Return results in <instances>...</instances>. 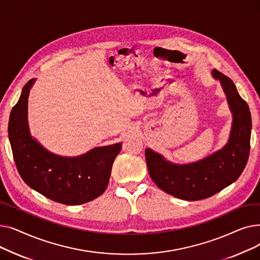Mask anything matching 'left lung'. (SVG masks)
Wrapping results in <instances>:
<instances>
[{"label": "left lung", "mask_w": 260, "mask_h": 260, "mask_svg": "<svg viewBox=\"0 0 260 260\" xmlns=\"http://www.w3.org/2000/svg\"><path fill=\"white\" fill-rule=\"evenodd\" d=\"M212 75L220 81L233 114L228 143L219 151L189 165H175L152 149H145L152 180L166 193L187 201L209 198L236 181L250 154L252 119L249 106L229 77L217 70H213Z\"/></svg>", "instance_id": "obj_1"}]
</instances>
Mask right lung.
<instances>
[{
    "label": "right lung",
    "mask_w": 260,
    "mask_h": 260,
    "mask_svg": "<svg viewBox=\"0 0 260 260\" xmlns=\"http://www.w3.org/2000/svg\"><path fill=\"white\" fill-rule=\"evenodd\" d=\"M35 79L22 89L12 107L8 136L18 172L24 182L40 194L66 206L83 204L104 193L121 143L92 148L78 157H62L34 139L27 123V103Z\"/></svg>",
    "instance_id": "obj_1"
}]
</instances>
